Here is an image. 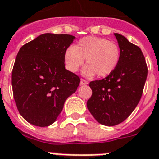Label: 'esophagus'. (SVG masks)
<instances>
[{
  "instance_id": "esophagus-1",
  "label": "esophagus",
  "mask_w": 159,
  "mask_h": 159,
  "mask_svg": "<svg viewBox=\"0 0 159 159\" xmlns=\"http://www.w3.org/2000/svg\"><path fill=\"white\" fill-rule=\"evenodd\" d=\"M80 84H81V85H87V84H88V82L87 81V80L81 79V81H80Z\"/></svg>"
}]
</instances>
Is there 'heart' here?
Segmentation results:
<instances>
[{
	"instance_id": "heart-1",
	"label": "heart",
	"mask_w": 159,
	"mask_h": 159,
	"mask_svg": "<svg viewBox=\"0 0 159 159\" xmlns=\"http://www.w3.org/2000/svg\"><path fill=\"white\" fill-rule=\"evenodd\" d=\"M86 77L97 74L104 77L112 73L119 63L120 49L116 43L97 36H86L78 41L75 47H70L65 52L64 60L70 71H77L84 63Z\"/></svg>"
}]
</instances>
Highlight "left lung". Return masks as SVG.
Masks as SVG:
<instances>
[{"label": "left lung", "mask_w": 159, "mask_h": 159, "mask_svg": "<svg viewBox=\"0 0 159 159\" xmlns=\"http://www.w3.org/2000/svg\"><path fill=\"white\" fill-rule=\"evenodd\" d=\"M120 48L119 63L103 79L89 83L93 95L87 107L99 123L115 126L123 123L141 99L148 67L141 49L125 36L114 33Z\"/></svg>", "instance_id": "1"}]
</instances>
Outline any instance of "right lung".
<instances>
[{
	"instance_id": "1",
	"label": "right lung",
	"mask_w": 159,
	"mask_h": 159,
	"mask_svg": "<svg viewBox=\"0 0 159 159\" xmlns=\"http://www.w3.org/2000/svg\"><path fill=\"white\" fill-rule=\"evenodd\" d=\"M75 38L45 33L18 52L11 75L13 96L20 114L32 125L52 124L79 86V77L64 63L65 52Z\"/></svg>"
}]
</instances>
